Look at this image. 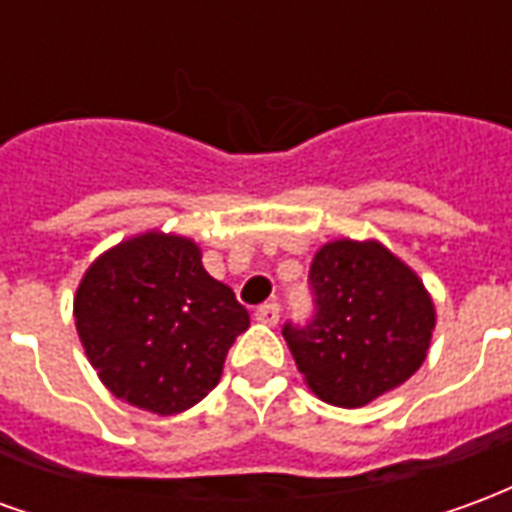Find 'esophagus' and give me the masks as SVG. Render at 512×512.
Listing matches in <instances>:
<instances>
[{
	"mask_svg": "<svg viewBox=\"0 0 512 512\" xmlns=\"http://www.w3.org/2000/svg\"><path fill=\"white\" fill-rule=\"evenodd\" d=\"M255 321L266 323V326H274V323L279 321V304H277V301H268V304H263V307H257Z\"/></svg>",
	"mask_w": 512,
	"mask_h": 512,
	"instance_id": "obj_1",
	"label": "esophagus"
}]
</instances>
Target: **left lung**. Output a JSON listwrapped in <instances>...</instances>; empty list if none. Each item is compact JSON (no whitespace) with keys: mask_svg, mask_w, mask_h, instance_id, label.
I'll return each mask as SVG.
<instances>
[{"mask_svg":"<svg viewBox=\"0 0 512 512\" xmlns=\"http://www.w3.org/2000/svg\"><path fill=\"white\" fill-rule=\"evenodd\" d=\"M315 315L285 323L304 381L340 408L370 400L414 376L425 362L436 310L422 279L378 241H332L310 266Z\"/></svg>","mask_w":512,"mask_h":512,"instance_id":"obj_1","label":"left lung"}]
</instances>
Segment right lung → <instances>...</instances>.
Masks as SVG:
<instances>
[{"label":"right lung","instance_id":"1","mask_svg":"<svg viewBox=\"0 0 512 512\" xmlns=\"http://www.w3.org/2000/svg\"><path fill=\"white\" fill-rule=\"evenodd\" d=\"M84 354L106 389L161 417L180 414L222 378L249 312L202 268L183 235H134L87 268L73 299Z\"/></svg>","mask_w":512,"mask_h":512}]
</instances>
